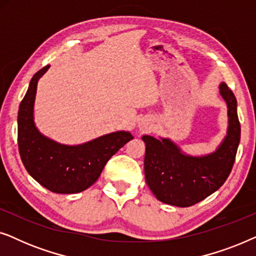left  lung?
Here are the masks:
<instances>
[{"instance_id":"obj_1","label":"left lung","mask_w":256,"mask_h":256,"mask_svg":"<svg viewBox=\"0 0 256 256\" xmlns=\"http://www.w3.org/2000/svg\"><path fill=\"white\" fill-rule=\"evenodd\" d=\"M219 88L228 108V129L216 152L192 157L182 152L170 140H157L148 135L142 138L146 143V184L162 202L188 208L216 192L230 176L239 146L241 128L234 93L225 82Z\"/></svg>"}]
</instances>
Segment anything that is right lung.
<instances>
[{
    "mask_svg": "<svg viewBox=\"0 0 256 256\" xmlns=\"http://www.w3.org/2000/svg\"><path fill=\"white\" fill-rule=\"evenodd\" d=\"M48 68L44 66L32 76L20 104V160L42 186L54 194H78L96 183L108 160L134 138L128 132H116L80 146H64L42 135L34 122V104L38 79Z\"/></svg>",
    "mask_w": 256,
    "mask_h": 256,
    "instance_id": "1",
    "label": "right lung"
}]
</instances>
